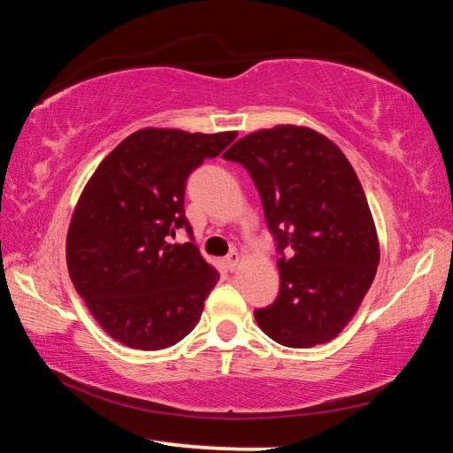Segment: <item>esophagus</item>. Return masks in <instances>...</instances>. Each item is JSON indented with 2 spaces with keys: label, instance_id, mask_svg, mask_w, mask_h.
<instances>
[{
  "label": "esophagus",
  "instance_id": "34e87169",
  "mask_svg": "<svg viewBox=\"0 0 453 453\" xmlns=\"http://www.w3.org/2000/svg\"><path fill=\"white\" fill-rule=\"evenodd\" d=\"M226 265H227L229 272H235L237 270V265H240V254H237L235 250L226 257Z\"/></svg>",
  "mask_w": 453,
  "mask_h": 453
}]
</instances>
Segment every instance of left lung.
Masks as SVG:
<instances>
[{"instance_id":"1","label":"left lung","mask_w":453,"mask_h":453,"mask_svg":"<svg viewBox=\"0 0 453 453\" xmlns=\"http://www.w3.org/2000/svg\"><path fill=\"white\" fill-rule=\"evenodd\" d=\"M224 157L250 172L278 243L280 296L256 321L288 348L326 343L356 316L380 264L362 183L343 151L302 126L242 137Z\"/></svg>"}]
</instances>
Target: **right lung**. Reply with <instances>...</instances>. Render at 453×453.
<instances>
[{"instance_id": "add662e5", "label": "right lung", "mask_w": 453, "mask_h": 453, "mask_svg": "<svg viewBox=\"0 0 453 453\" xmlns=\"http://www.w3.org/2000/svg\"><path fill=\"white\" fill-rule=\"evenodd\" d=\"M235 132L145 127L127 135L83 188L65 242L67 270L91 316L127 348L156 351L196 327L219 280L191 242L186 181Z\"/></svg>"}]
</instances>
